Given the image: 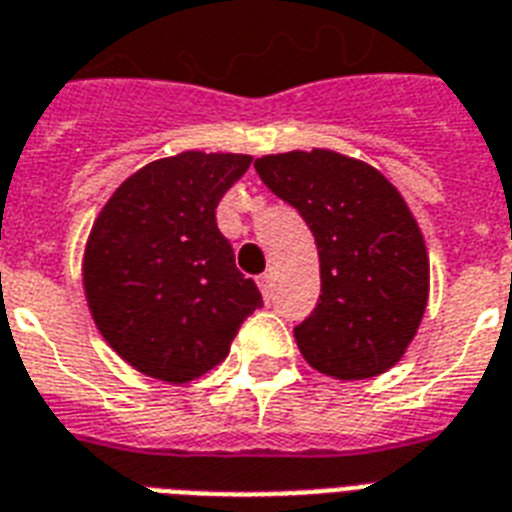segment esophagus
<instances>
[{"label": "esophagus", "mask_w": 512, "mask_h": 512, "mask_svg": "<svg viewBox=\"0 0 512 512\" xmlns=\"http://www.w3.org/2000/svg\"><path fill=\"white\" fill-rule=\"evenodd\" d=\"M257 287H260V293L266 298V304H271V298H274V279H271V274L257 276Z\"/></svg>", "instance_id": "1"}]
</instances>
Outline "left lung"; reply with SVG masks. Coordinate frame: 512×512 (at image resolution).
<instances>
[{
    "instance_id": "8db88e82",
    "label": "left lung",
    "mask_w": 512,
    "mask_h": 512,
    "mask_svg": "<svg viewBox=\"0 0 512 512\" xmlns=\"http://www.w3.org/2000/svg\"><path fill=\"white\" fill-rule=\"evenodd\" d=\"M276 198L304 217L320 255V301L295 342L336 380H369L401 361L429 301V255L399 189L331 149L255 160Z\"/></svg>"
}]
</instances>
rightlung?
<instances>
[{
    "label": "right lung",
    "instance_id": "right-lung-1",
    "mask_svg": "<svg viewBox=\"0 0 512 512\" xmlns=\"http://www.w3.org/2000/svg\"><path fill=\"white\" fill-rule=\"evenodd\" d=\"M249 162L206 151L149 162L94 219L83 252L89 312L102 339L146 377H203L263 306L217 227L219 200Z\"/></svg>",
    "mask_w": 512,
    "mask_h": 512
}]
</instances>
